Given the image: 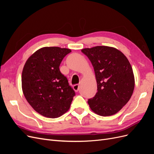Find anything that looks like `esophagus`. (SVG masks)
I'll use <instances>...</instances> for the list:
<instances>
[{
    "label": "esophagus",
    "mask_w": 154,
    "mask_h": 154,
    "mask_svg": "<svg viewBox=\"0 0 154 154\" xmlns=\"http://www.w3.org/2000/svg\"><path fill=\"white\" fill-rule=\"evenodd\" d=\"M73 89L74 90V91H75V92H78L79 91V89H80V85H79L78 84L74 85L73 86Z\"/></svg>",
    "instance_id": "esophagus-1"
}]
</instances>
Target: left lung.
<instances>
[{
  "label": "left lung",
  "instance_id": "8db88e82",
  "mask_svg": "<svg viewBox=\"0 0 154 154\" xmlns=\"http://www.w3.org/2000/svg\"><path fill=\"white\" fill-rule=\"evenodd\" d=\"M94 67L97 92L88 100L97 115L110 116L122 109L131 97L135 86L131 65L116 48L96 46L82 49Z\"/></svg>",
  "mask_w": 154,
  "mask_h": 154
}]
</instances>
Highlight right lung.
<instances>
[{
  "mask_svg": "<svg viewBox=\"0 0 154 154\" xmlns=\"http://www.w3.org/2000/svg\"><path fill=\"white\" fill-rule=\"evenodd\" d=\"M71 50L44 47L27 60L22 73V88L26 100L36 112L57 118L67 112L75 92L60 65Z\"/></svg>",
  "mask_w": 154,
  "mask_h": 154,
  "instance_id": "obj_1",
  "label": "right lung"
}]
</instances>
